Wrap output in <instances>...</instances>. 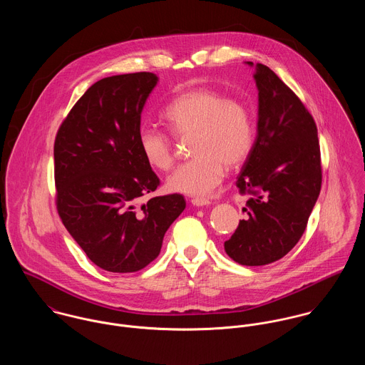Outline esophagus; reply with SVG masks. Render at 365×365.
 Returning <instances> with one entry per match:
<instances>
[{
  "label": "esophagus",
  "mask_w": 365,
  "mask_h": 365,
  "mask_svg": "<svg viewBox=\"0 0 365 365\" xmlns=\"http://www.w3.org/2000/svg\"><path fill=\"white\" fill-rule=\"evenodd\" d=\"M193 205H197V207H202V205H210L211 202L208 199H202V197H196L192 200Z\"/></svg>",
  "instance_id": "1"
}]
</instances>
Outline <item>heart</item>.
<instances>
[{"label": "heart", "mask_w": 365, "mask_h": 365, "mask_svg": "<svg viewBox=\"0 0 365 365\" xmlns=\"http://www.w3.org/2000/svg\"><path fill=\"white\" fill-rule=\"evenodd\" d=\"M170 134L187 138L193 155L166 179L170 192L204 196L222 180L227 166L242 165L253 145L250 113L242 101L225 98L212 88H196L173 98L163 109ZM138 150L151 168L166 170L175 161L172 138L163 131L144 127L137 137Z\"/></svg>", "instance_id": "1"}]
</instances>
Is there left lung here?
<instances>
[{
  "label": "left lung",
  "mask_w": 365,
  "mask_h": 365,
  "mask_svg": "<svg viewBox=\"0 0 365 365\" xmlns=\"http://www.w3.org/2000/svg\"><path fill=\"white\" fill-rule=\"evenodd\" d=\"M255 70L257 134L237 180L240 193L250 195L243 208L247 217L224 243L243 266L273 263L297 245L322 185L314 118L274 71L260 63Z\"/></svg>",
  "instance_id": "obj_1"
}]
</instances>
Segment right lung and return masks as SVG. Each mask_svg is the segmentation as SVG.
Wrapping results in <instances>:
<instances>
[{
	"label": "right lung",
	"instance_id": "1",
	"mask_svg": "<svg viewBox=\"0 0 365 365\" xmlns=\"http://www.w3.org/2000/svg\"><path fill=\"white\" fill-rule=\"evenodd\" d=\"M157 82L153 73L95 82L56 135L58 215L91 262L106 272L133 273L150 264L186 207L176 193L137 207L160 185L137 144L141 112Z\"/></svg>",
	"mask_w": 365,
	"mask_h": 365
}]
</instances>
